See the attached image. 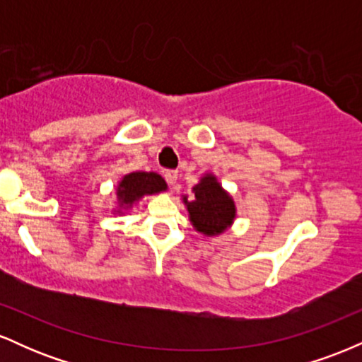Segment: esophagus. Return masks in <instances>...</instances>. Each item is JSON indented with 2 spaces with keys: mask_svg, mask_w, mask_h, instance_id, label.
<instances>
[{
  "mask_svg": "<svg viewBox=\"0 0 362 362\" xmlns=\"http://www.w3.org/2000/svg\"><path fill=\"white\" fill-rule=\"evenodd\" d=\"M165 178H167L170 187H175L177 185V178H178V172H175V170H167V172H165Z\"/></svg>",
  "mask_w": 362,
  "mask_h": 362,
  "instance_id": "1",
  "label": "esophagus"
}]
</instances>
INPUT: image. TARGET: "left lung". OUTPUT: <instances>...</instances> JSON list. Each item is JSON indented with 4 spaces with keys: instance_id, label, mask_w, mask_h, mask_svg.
Masks as SVG:
<instances>
[{
    "instance_id": "8db88e82",
    "label": "left lung",
    "mask_w": 362,
    "mask_h": 362,
    "mask_svg": "<svg viewBox=\"0 0 362 362\" xmlns=\"http://www.w3.org/2000/svg\"><path fill=\"white\" fill-rule=\"evenodd\" d=\"M192 197L184 195V204L194 230L206 236L221 235L236 218L233 197L223 189L213 173H206L194 185Z\"/></svg>"
}]
</instances>
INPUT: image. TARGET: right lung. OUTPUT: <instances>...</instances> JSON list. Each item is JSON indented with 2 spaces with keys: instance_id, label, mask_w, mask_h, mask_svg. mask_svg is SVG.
Masks as SVG:
<instances>
[{
  "instance_id": "add662e5",
  "label": "right lung",
  "mask_w": 362,
  "mask_h": 362,
  "mask_svg": "<svg viewBox=\"0 0 362 362\" xmlns=\"http://www.w3.org/2000/svg\"><path fill=\"white\" fill-rule=\"evenodd\" d=\"M167 182L155 172H132L122 177L117 184V209L114 213L122 214L124 211L143 199L144 195L165 192Z\"/></svg>"
}]
</instances>
